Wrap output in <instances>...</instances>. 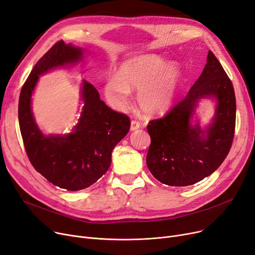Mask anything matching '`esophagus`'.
<instances>
[{
	"label": "esophagus",
	"instance_id": "34e87169",
	"mask_svg": "<svg viewBox=\"0 0 255 255\" xmlns=\"http://www.w3.org/2000/svg\"><path fill=\"white\" fill-rule=\"evenodd\" d=\"M139 128H140V124L138 123V121H136V120H131L130 121V130L131 131L138 129Z\"/></svg>",
	"mask_w": 255,
	"mask_h": 255
}]
</instances>
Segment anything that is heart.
<instances>
[{
    "mask_svg": "<svg viewBox=\"0 0 255 255\" xmlns=\"http://www.w3.org/2000/svg\"><path fill=\"white\" fill-rule=\"evenodd\" d=\"M181 69L176 62L156 55H140L126 60L117 75L109 77L104 85L107 101L118 111L128 108L131 89H137V102L149 116L168 112L178 98Z\"/></svg>",
    "mask_w": 255,
    "mask_h": 255,
    "instance_id": "1",
    "label": "heart"
}]
</instances>
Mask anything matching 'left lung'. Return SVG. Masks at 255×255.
Returning <instances> with one entry per match:
<instances>
[{
	"instance_id": "left-lung-1",
	"label": "left lung",
	"mask_w": 255,
	"mask_h": 255,
	"mask_svg": "<svg viewBox=\"0 0 255 255\" xmlns=\"http://www.w3.org/2000/svg\"><path fill=\"white\" fill-rule=\"evenodd\" d=\"M203 99L214 103L210 123L201 126L197 108ZM236 95L233 84L215 55L209 51L198 80L164 118L147 126L151 139L146 164L162 184L187 187L217 170L234 140Z\"/></svg>"
}]
</instances>
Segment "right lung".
I'll return each instance as SVG.
<instances>
[{"mask_svg":"<svg viewBox=\"0 0 255 255\" xmlns=\"http://www.w3.org/2000/svg\"><path fill=\"white\" fill-rule=\"evenodd\" d=\"M87 48L63 40L35 64L23 84L18 102V121L23 145L33 167L53 185L68 191L86 189L111 165L112 150L129 129V119L113 111L99 91L82 81V109L78 123L66 134H44L36 123L32 96L39 77L58 68L84 65Z\"/></svg>","mask_w":255,"mask_h":255,"instance_id":"add662e5","label":"right lung"}]
</instances>
